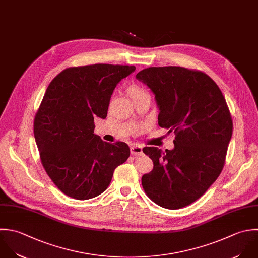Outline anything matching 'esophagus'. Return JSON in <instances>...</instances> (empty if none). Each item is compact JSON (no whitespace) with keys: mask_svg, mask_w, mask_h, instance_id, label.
Wrapping results in <instances>:
<instances>
[{"mask_svg":"<svg viewBox=\"0 0 258 258\" xmlns=\"http://www.w3.org/2000/svg\"><path fill=\"white\" fill-rule=\"evenodd\" d=\"M131 153L134 156H141L143 155V148L141 146H133L131 147Z\"/></svg>","mask_w":258,"mask_h":258,"instance_id":"obj_1","label":"esophagus"}]
</instances>
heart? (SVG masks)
Here are the masks:
<instances>
[{"label": "heart", "mask_w": 258, "mask_h": 258, "mask_svg": "<svg viewBox=\"0 0 258 258\" xmlns=\"http://www.w3.org/2000/svg\"><path fill=\"white\" fill-rule=\"evenodd\" d=\"M127 94L130 96V98L133 100L141 95H144V94H147V92L139 85L137 84H132L131 86H128L127 88Z\"/></svg>", "instance_id": "b5f03b06"}]
</instances>
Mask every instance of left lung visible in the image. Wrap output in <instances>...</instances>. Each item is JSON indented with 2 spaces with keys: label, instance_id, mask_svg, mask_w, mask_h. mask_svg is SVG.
<instances>
[{
  "label": "left lung",
  "instance_id": "left-lung-1",
  "mask_svg": "<svg viewBox=\"0 0 258 258\" xmlns=\"http://www.w3.org/2000/svg\"><path fill=\"white\" fill-rule=\"evenodd\" d=\"M136 78L155 94L161 127L174 132V149L146 147L153 171L142 178L159 206L180 209L199 199L219 177L233 123L226 100L212 78L180 66L150 67Z\"/></svg>",
  "mask_w": 258,
  "mask_h": 258
}]
</instances>
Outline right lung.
I'll return each mask as SVG.
<instances>
[{"mask_svg":"<svg viewBox=\"0 0 258 258\" xmlns=\"http://www.w3.org/2000/svg\"><path fill=\"white\" fill-rule=\"evenodd\" d=\"M135 70L111 64L70 67L48 85L34 137L46 173L65 195L77 200L100 195L130 157L125 143H106L94 134V118L106 117L114 88Z\"/></svg>","mask_w":258,"mask_h":258,"instance_id":"1","label":"right lung"}]
</instances>
